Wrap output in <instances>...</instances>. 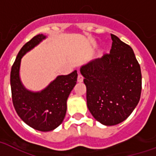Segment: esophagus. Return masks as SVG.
Here are the masks:
<instances>
[{
    "label": "esophagus",
    "mask_w": 156,
    "mask_h": 156,
    "mask_svg": "<svg viewBox=\"0 0 156 156\" xmlns=\"http://www.w3.org/2000/svg\"><path fill=\"white\" fill-rule=\"evenodd\" d=\"M83 80H84V77L82 76L81 75L79 74L78 75V78H77V81L79 82V83H81L83 81Z\"/></svg>",
    "instance_id": "1"
}]
</instances>
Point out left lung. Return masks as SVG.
<instances>
[{
  "label": "left lung",
  "mask_w": 156,
  "mask_h": 156,
  "mask_svg": "<svg viewBox=\"0 0 156 156\" xmlns=\"http://www.w3.org/2000/svg\"><path fill=\"white\" fill-rule=\"evenodd\" d=\"M110 54L80 67L86 85L87 107L94 119L112 126L127 119L137 107L142 73L132 48L112 34Z\"/></svg>",
  "instance_id": "left-lung-1"
}]
</instances>
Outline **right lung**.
Returning a JSON list of instances; mask_svg holds the SVG:
<instances>
[{"label":"right lung","mask_w":156,"mask_h":156,"mask_svg":"<svg viewBox=\"0 0 156 156\" xmlns=\"http://www.w3.org/2000/svg\"><path fill=\"white\" fill-rule=\"evenodd\" d=\"M46 38L37 35L22 47L12 66L10 86L12 100L17 114L30 127L41 132L55 129L62 123L67 112V100L77 81V71L58 76L41 91L25 88L20 79L21 59Z\"/></svg>","instance_id":"add662e5"}]
</instances>
